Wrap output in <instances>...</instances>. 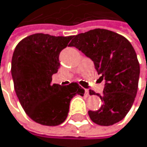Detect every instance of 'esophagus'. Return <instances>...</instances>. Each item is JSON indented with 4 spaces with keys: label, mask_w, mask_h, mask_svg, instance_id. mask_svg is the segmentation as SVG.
I'll return each mask as SVG.
<instances>
[{
    "label": "esophagus",
    "mask_w": 147,
    "mask_h": 147,
    "mask_svg": "<svg viewBox=\"0 0 147 147\" xmlns=\"http://www.w3.org/2000/svg\"><path fill=\"white\" fill-rule=\"evenodd\" d=\"M85 95L86 96V97L89 96V90H88V89H85Z\"/></svg>",
    "instance_id": "obj_1"
}]
</instances>
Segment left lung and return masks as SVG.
I'll return each instance as SVG.
<instances>
[{
  "label": "left lung",
  "mask_w": 147,
  "mask_h": 147,
  "mask_svg": "<svg viewBox=\"0 0 147 147\" xmlns=\"http://www.w3.org/2000/svg\"><path fill=\"white\" fill-rule=\"evenodd\" d=\"M75 46L94 63L101 78L106 81L100 95L102 105L89 111L91 121L100 126L113 125L128 114L138 87L140 66L129 41L115 32L96 28L74 36ZM90 94H95L89 90Z\"/></svg>",
  "instance_id": "1"
}]
</instances>
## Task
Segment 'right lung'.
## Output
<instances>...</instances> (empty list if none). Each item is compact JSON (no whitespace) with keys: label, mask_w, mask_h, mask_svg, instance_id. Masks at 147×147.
Returning <instances> with one entry per match:
<instances>
[{"label":"right lung","mask_w":147,"mask_h":147,"mask_svg":"<svg viewBox=\"0 0 147 147\" xmlns=\"http://www.w3.org/2000/svg\"><path fill=\"white\" fill-rule=\"evenodd\" d=\"M72 37L34 34L19 42L13 53L11 75L16 94L25 113L41 125L61 124L73 96L85 94L76 82L65 86L51 83L60 68V53Z\"/></svg>","instance_id":"right-lung-1"}]
</instances>
